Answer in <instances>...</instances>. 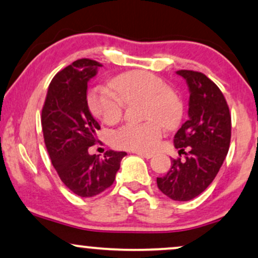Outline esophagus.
<instances>
[{"label": "esophagus", "mask_w": 258, "mask_h": 258, "mask_svg": "<svg viewBox=\"0 0 258 258\" xmlns=\"http://www.w3.org/2000/svg\"><path fill=\"white\" fill-rule=\"evenodd\" d=\"M135 154H138V155H140V157L146 158V159H151L152 157H153V154L152 153H144V152H135Z\"/></svg>", "instance_id": "esophagus-1"}]
</instances>
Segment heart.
I'll use <instances>...</instances> for the list:
<instances>
[{
    "instance_id": "b5f03b06",
    "label": "heart",
    "mask_w": 258,
    "mask_h": 258,
    "mask_svg": "<svg viewBox=\"0 0 258 258\" xmlns=\"http://www.w3.org/2000/svg\"><path fill=\"white\" fill-rule=\"evenodd\" d=\"M112 87L99 86L90 92L87 104L91 112L105 123L118 122L125 103L146 100L147 122L126 123L116 130L113 144L136 152H152L163 136V125L171 128L179 122L183 104L164 80L144 71L126 72L117 76Z\"/></svg>"
}]
</instances>
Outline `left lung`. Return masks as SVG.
Instances as JSON below:
<instances>
[{
  "label": "left lung",
  "instance_id": "obj_1",
  "mask_svg": "<svg viewBox=\"0 0 258 258\" xmlns=\"http://www.w3.org/2000/svg\"><path fill=\"white\" fill-rule=\"evenodd\" d=\"M189 87V119L173 139L178 153L164 177L157 178L160 191L174 201H190L209 186L226 158L231 142V114L220 88L205 74L178 71ZM186 148L189 152L186 153Z\"/></svg>",
  "mask_w": 258,
  "mask_h": 258
}]
</instances>
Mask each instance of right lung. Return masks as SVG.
Masks as SVG:
<instances>
[{"instance_id": "add662e5", "label": "right lung", "mask_w": 258, "mask_h": 258, "mask_svg": "<svg viewBox=\"0 0 258 258\" xmlns=\"http://www.w3.org/2000/svg\"><path fill=\"white\" fill-rule=\"evenodd\" d=\"M100 63L82 58L57 73L50 82L41 110V128L47 153L64 185L81 197H93L112 185L125 152L91 155L99 123L87 104V84Z\"/></svg>"}]
</instances>
